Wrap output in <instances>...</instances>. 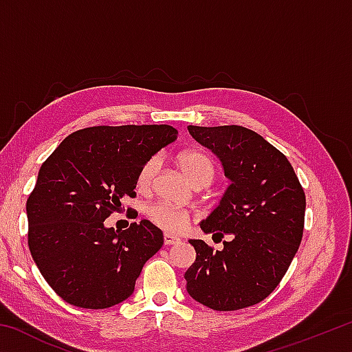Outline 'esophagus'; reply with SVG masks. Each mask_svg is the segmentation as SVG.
Wrapping results in <instances>:
<instances>
[{
  "label": "esophagus",
  "mask_w": 352,
  "mask_h": 352,
  "mask_svg": "<svg viewBox=\"0 0 352 352\" xmlns=\"http://www.w3.org/2000/svg\"><path fill=\"white\" fill-rule=\"evenodd\" d=\"M163 239H164V245H175V243H180V241H182L180 237L172 236V234H169V233H164Z\"/></svg>",
  "instance_id": "34e87169"
}]
</instances>
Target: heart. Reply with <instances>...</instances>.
<instances>
[{"label":"heart","instance_id":"1","mask_svg":"<svg viewBox=\"0 0 352 352\" xmlns=\"http://www.w3.org/2000/svg\"><path fill=\"white\" fill-rule=\"evenodd\" d=\"M178 166L189 177V180L197 186H206L211 183L216 174V164H214L210 155L201 151H186L178 155ZM160 169V158L152 157L141 166L136 178V184L141 190H148L152 188L155 177ZM147 216L152 222L162 230L169 233H180L189 223V212L182 210L168 201H157L147 208Z\"/></svg>","mask_w":352,"mask_h":352}]
</instances>
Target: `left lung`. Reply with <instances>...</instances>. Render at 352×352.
<instances>
[{
  "label": "left lung",
  "instance_id": "left-lung-1",
  "mask_svg": "<svg viewBox=\"0 0 352 352\" xmlns=\"http://www.w3.org/2000/svg\"><path fill=\"white\" fill-rule=\"evenodd\" d=\"M217 155L231 184L200 223L231 234L223 250L190 239L197 258L184 273L188 294L214 311H237L265 300L281 283L301 243L306 195L283 152L242 126H188ZM224 233L222 234L221 231Z\"/></svg>",
  "mask_w": 352,
  "mask_h": 352
}]
</instances>
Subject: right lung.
Returning a JSON list of instances; mask_svg holds the SVG:
<instances>
[{
  "label": "right lung",
  "instance_id": "1",
  "mask_svg": "<svg viewBox=\"0 0 352 352\" xmlns=\"http://www.w3.org/2000/svg\"><path fill=\"white\" fill-rule=\"evenodd\" d=\"M162 126H96L67 136L41 164L26 204L28 243L51 289L69 305L107 309L133 294L146 262L163 247L148 220L105 228L135 197L141 166L177 140Z\"/></svg>",
  "mask_w": 352,
  "mask_h": 352
}]
</instances>
